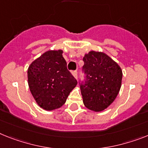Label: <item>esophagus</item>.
I'll list each match as a JSON object with an SVG mask.
<instances>
[{"label":"esophagus","mask_w":148,"mask_h":148,"mask_svg":"<svg viewBox=\"0 0 148 148\" xmlns=\"http://www.w3.org/2000/svg\"><path fill=\"white\" fill-rule=\"evenodd\" d=\"M71 73H72V75L76 78V79H77V71H73Z\"/></svg>","instance_id":"esophagus-1"}]
</instances>
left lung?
Segmentation results:
<instances>
[{
	"label": "left lung",
	"mask_w": 148,
	"mask_h": 148,
	"mask_svg": "<svg viewBox=\"0 0 148 148\" xmlns=\"http://www.w3.org/2000/svg\"><path fill=\"white\" fill-rule=\"evenodd\" d=\"M83 71L85 80L80 84L84 104L93 111H101L115 100L121 87L123 73L119 64L101 52L85 54Z\"/></svg>",
	"instance_id": "1"
}]
</instances>
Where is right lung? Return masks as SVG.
<instances>
[{
  "mask_svg": "<svg viewBox=\"0 0 148 148\" xmlns=\"http://www.w3.org/2000/svg\"><path fill=\"white\" fill-rule=\"evenodd\" d=\"M63 51L49 50L30 64L28 83L36 102L47 110L59 108L77 81L67 69Z\"/></svg>",
  "mask_w": 148,
  "mask_h": 148,
  "instance_id": "right-lung-1",
  "label": "right lung"
}]
</instances>
